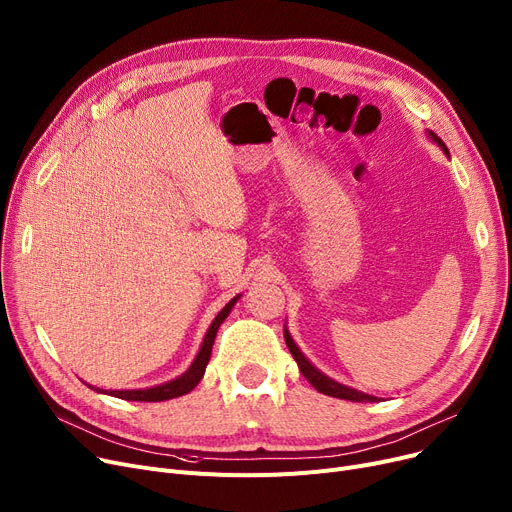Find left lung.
Segmentation results:
<instances>
[{"label": "left lung", "instance_id": "left-lung-1", "mask_svg": "<svg viewBox=\"0 0 512 512\" xmlns=\"http://www.w3.org/2000/svg\"><path fill=\"white\" fill-rule=\"evenodd\" d=\"M429 137H432V139L438 143V147L450 157L448 147L444 145L442 139H438L434 132H429ZM284 340H286V346H288V351L292 353L294 361H297L301 373L305 375V378L309 380V384H311L317 392L334 396V398L353 400V402H375V400H378V398L371 396V394H365V392H359V390H355V388H348V386H344V384H338V382H334L332 378H328L326 373H321L319 369H315V367L307 361V357L301 353V348H299L297 344H294V340H292V336H290L288 330H284Z\"/></svg>", "mask_w": 512, "mask_h": 512}]
</instances>
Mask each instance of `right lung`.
Masks as SVG:
<instances>
[{"instance_id":"1","label":"right lung","mask_w":512,"mask_h":512,"mask_svg":"<svg viewBox=\"0 0 512 512\" xmlns=\"http://www.w3.org/2000/svg\"><path fill=\"white\" fill-rule=\"evenodd\" d=\"M240 297V294H238ZM238 297H234L218 315H215V319L211 321V326L203 338V344L199 348V353L193 361V365L188 367L180 378L176 380H170L166 384H159V386H153V388H143V390H110V396H116V398H122V400H141V402H159V400H170V398H176V396H182V394H188L191 392L203 378L205 373V367L209 363V357H211V346H213V340H215V334H218V328L222 326V321L230 315L234 303L238 301ZM93 388V386H89ZM97 392H103L99 388H93Z\"/></svg>"}]
</instances>
